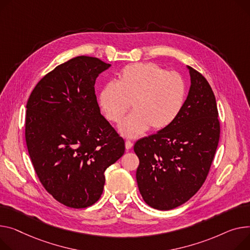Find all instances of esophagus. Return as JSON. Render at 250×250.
<instances>
[{
	"instance_id": "1",
	"label": "esophagus",
	"mask_w": 250,
	"mask_h": 250,
	"mask_svg": "<svg viewBox=\"0 0 250 250\" xmlns=\"http://www.w3.org/2000/svg\"><path fill=\"white\" fill-rule=\"evenodd\" d=\"M132 146H134V144H132V142H130V141H125V148H126V149L131 148Z\"/></svg>"
}]
</instances>
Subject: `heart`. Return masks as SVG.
<instances>
[{
	"label": "heart",
	"mask_w": 250,
	"mask_h": 250,
	"mask_svg": "<svg viewBox=\"0 0 250 250\" xmlns=\"http://www.w3.org/2000/svg\"><path fill=\"white\" fill-rule=\"evenodd\" d=\"M186 99V83L179 73L168 72L153 62L128 64L119 80L105 84L98 104L105 118L121 124L130 104L134 112L121 125L122 134L136 138L151 128L158 131L171 125Z\"/></svg>",
	"instance_id": "heart-1"
}]
</instances>
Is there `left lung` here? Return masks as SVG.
<instances>
[{"label": "left lung", "instance_id": "8db88e82", "mask_svg": "<svg viewBox=\"0 0 250 250\" xmlns=\"http://www.w3.org/2000/svg\"><path fill=\"white\" fill-rule=\"evenodd\" d=\"M191 86L180 114L167 128L137 141L139 190L145 202L171 210L202 187L220 138L213 90L206 78L188 66Z\"/></svg>", "mask_w": 250, "mask_h": 250}]
</instances>
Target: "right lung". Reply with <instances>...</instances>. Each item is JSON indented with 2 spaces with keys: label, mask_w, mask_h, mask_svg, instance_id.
I'll return each instance as SVG.
<instances>
[{
  "label": "right lung",
  "mask_w": 250,
  "mask_h": 250,
  "mask_svg": "<svg viewBox=\"0 0 250 250\" xmlns=\"http://www.w3.org/2000/svg\"><path fill=\"white\" fill-rule=\"evenodd\" d=\"M110 64L77 56L47 73L27 102L25 139L36 175L61 204L75 209L101 198L104 172L125 141L101 114L96 77Z\"/></svg>",
  "instance_id": "1"
}]
</instances>
